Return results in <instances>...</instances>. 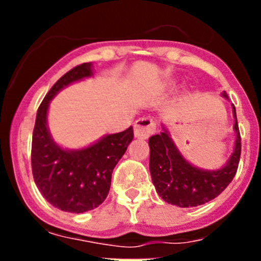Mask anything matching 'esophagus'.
<instances>
[{
    "mask_svg": "<svg viewBox=\"0 0 261 261\" xmlns=\"http://www.w3.org/2000/svg\"><path fill=\"white\" fill-rule=\"evenodd\" d=\"M155 130V123L150 117H141L135 123V136L137 138L145 140Z\"/></svg>",
    "mask_w": 261,
    "mask_h": 261,
    "instance_id": "34e87169",
    "label": "esophagus"
}]
</instances>
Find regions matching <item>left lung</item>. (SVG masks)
<instances>
[{
  "instance_id": "1",
  "label": "left lung",
  "mask_w": 261,
  "mask_h": 261,
  "mask_svg": "<svg viewBox=\"0 0 261 261\" xmlns=\"http://www.w3.org/2000/svg\"><path fill=\"white\" fill-rule=\"evenodd\" d=\"M222 96L229 100L223 91ZM235 141L227 162L217 170H205L188 162L177 149L168 129L162 124V132L149 138L151 180L155 191L166 202L180 208H192L216 199L231 183L241 158V135L234 105Z\"/></svg>"
}]
</instances>
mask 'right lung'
Wrapping results in <instances>:
<instances>
[{
    "instance_id": "obj_1",
    "label": "right lung",
    "mask_w": 261,
    "mask_h": 261,
    "mask_svg": "<svg viewBox=\"0 0 261 261\" xmlns=\"http://www.w3.org/2000/svg\"><path fill=\"white\" fill-rule=\"evenodd\" d=\"M93 74V64L85 62L62 75L43 99L32 133L31 165L36 187L50 205L69 213L93 211L105 201L115 166L133 140L132 126L105 135L82 149H66L52 138L47 120L50 100L69 85Z\"/></svg>"
}]
</instances>
